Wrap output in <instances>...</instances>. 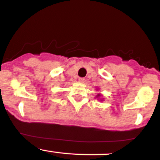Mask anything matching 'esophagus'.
<instances>
[{"label":"esophagus","mask_w":160,"mask_h":160,"mask_svg":"<svg viewBox=\"0 0 160 160\" xmlns=\"http://www.w3.org/2000/svg\"><path fill=\"white\" fill-rule=\"evenodd\" d=\"M85 81H86V80H85V78H79V82H85Z\"/></svg>","instance_id":"1"}]
</instances>
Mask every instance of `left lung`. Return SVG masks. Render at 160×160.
I'll use <instances>...</instances> for the list:
<instances>
[{"label": "left lung", "instance_id": "8db88e82", "mask_svg": "<svg viewBox=\"0 0 160 160\" xmlns=\"http://www.w3.org/2000/svg\"><path fill=\"white\" fill-rule=\"evenodd\" d=\"M97 96H100V95H97Z\"/></svg>", "mask_w": 160, "mask_h": 160}]
</instances>
